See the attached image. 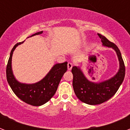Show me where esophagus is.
<instances>
[{"mask_svg": "<svg viewBox=\"0 0 130 130\" xmlns=\"http://www.w3.org/2000/svg\"><path fill=\"white\" fill-rule=\"evenodd\" d=\"M72 67H73V64L71 63H68V64H67V69H68V70H71Z\"/></svg>", "mask_w": 130, "mask_h": 130, "instance_id": "1", "label": "esophagus"}]
</instances>
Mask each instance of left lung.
Listing matches in <instances>:
<instances>
[{"label":"left lung","instance_id":"left-lung-1","mask_svg":"<svg viewBox=\"0 0 130 130\" xmlns=\"http://www.w3.org/2000/svg\"><path fill=\"white\" fill-rule=\"evenodd\" d=\"M104 46L110 47L115 50L119 61V69L117 74L106 81L95 83L89 81L84 75L80 68L76 66L72 67L73 88L78 99L88 105H99L108 101L118 90L125 77V67L119 49L104 36L98 34Z\"/></svg>","mask_w":130,"mask_h":130}]
</instances>
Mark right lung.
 <instances>
[{"instance_id": "1", "label": "right lung", "mask_w": 130, "mask_h": 130, "mask_svg": "<svg viewBox=\"0 0 130 130\" xmlns=\"http://www.w3.org/2000/svg\"><path fill=\"white\" fill-rule=\"evenodd\" d=\"M42 32L43 31H39L31 36L41 34ZM23 42L17 43L11 50L6 69L7 82L13 92L21 101L32 106H41L50 101L55 95L63 74L67 70V62L55 64L43 79L37 83L31 84L20 83L14 77L11 61L13 51L18 45Z\"/></svg>"}]
</instances>
